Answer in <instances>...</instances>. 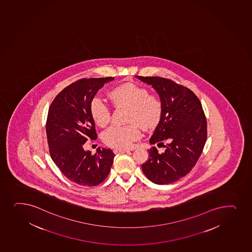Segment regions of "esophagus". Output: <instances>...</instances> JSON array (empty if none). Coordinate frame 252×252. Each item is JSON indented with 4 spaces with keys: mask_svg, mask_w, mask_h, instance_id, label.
Returning a JSON list of instances; mask_svg holds the SVG:
<instances>
[{
    "mask_svg": "<svg viewBox=\"0 0 252 252\" xmlns=\"http://www.w3.org/2000/svg\"><path fill=\"white\" fill-rule=\"evenodd\" d=\"M130 151L129 150H122V149H115L114 150V153H116V154H117V153H129Z\"/></svg>",
    "mask_w": 252,
    "mask_h": 252,
    "instance_id": "1",
    "label": "esophagus"
}]
</instances>
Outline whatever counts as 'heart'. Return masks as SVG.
I'll return each mask as SVG.
<instances>
[{
  "instance_id": "obj_1",
  "label": "heart",
  "mask_w": 252,
  "mask_h": 252,
  "mask_svg": "<svg viewBox=\"0 0 252 252\" xmlns=\"http://www.w3.org/2000/svg\"><path fill=\"white\" fill-rule=\"evenodd\" d=\"M148 89L136 84L125 83L113 88L109 97L117 108L128 109L125 126H111L102 134V140L108 147L116 149H129L141 137L139 126L146 130H155L163 116V104L157 94H149ZM90 112L94 123L105 126L110 121L111 112L106 104L98 97L90 104Z\"/></svg>"
}]
</instances>
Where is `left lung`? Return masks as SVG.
I'll list each match as a JSON object with an SVG mask.
<instances>
[{"label":"left lung","mask_w":252,"mask_h":252,"mask_svg":"<svg viewBox=\"0 0 252 252\" xmlns=\"http://www.w3.org/2000/svg\"><path fill=\"white\" fill-rule=\"evenodd\" d=\"M136 77L152 85L163 104L162 119L150 143H158L165 151L148 149L149 158L142 165V171L154 184H172L189 173L203 153L206 117L199 99L189 88L161 77Z\"/></svg>","instance_id":"8db88e82"}]
</instances>
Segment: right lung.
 <instances>
[{"label":"right lung","instance_id":"add662e5","mask_svg":"<svg viewBox=\"0 0 252 252\" xmlns=\"http://www.w3.org/2000/svg\"><path fill=\"white\" fill-rule=\"evenodd\" d=\"M113 77L77 80L57 94L48 109L46 133L54 163L68 180L80 186H96L107 178L115 154L110 149L84 150L97 138L90 104L99 89Z\"/></svg>","mask_w":252,"mask_h":252}]
</instances>
